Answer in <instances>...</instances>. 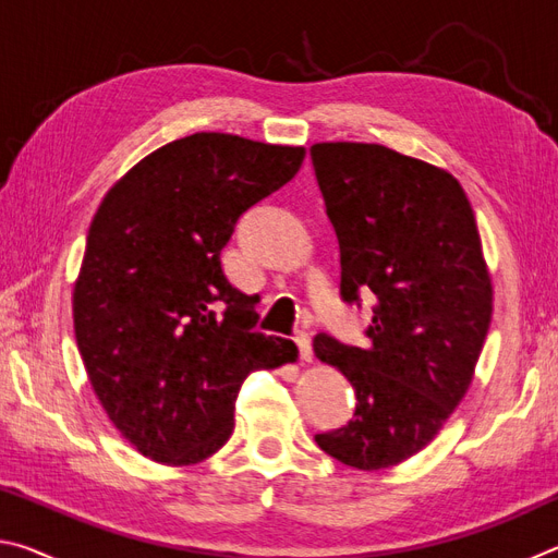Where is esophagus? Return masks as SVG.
Returning a JSON list of instances; mask_svg holds the SVG:
<instances>
[{
  "label": "esophagus",
  "mask_w": 558,
  "mask_h": 558,
  "mask_svg": "<svg viewBox=\"0 0 558 558\" xmlns=\"http://www.w3.org/2000/svg\"><path fill=\"white\" fill-rule=\"evenodd\" d=\"M295 344L300 349L302 362H313V339H310V335L307 332H300L295 337Z\"/></svg>",
  "instance_id": "obj_1"
}]
</instances>
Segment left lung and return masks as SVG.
Segmentation results:
<instances>
[{
    "label": "left lung",
    "instance_id": "left-lung-1",
    "mask_svg": "<svg viewBox=\"0 0 558 558\" xmlns=\"http://www.w3.org/2000/svg\"><path fill=\"white\" fill-rule=\"evenodd\" d=\"M310 157L342 253V300L376 298L372 347L315 337L356 393L354 418L315 440L349 468H391L436 438L483 352L493 282L475 214L446 169L384 145L319 143Z\"/></svg>",
    "mask_w": 558,
    "mask_h": 558
}]
</instances>
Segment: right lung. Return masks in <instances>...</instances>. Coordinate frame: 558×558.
Instances as JSON below:
<instances>
[{
	"label": "right lung",
	"mask_w": 558,
	"mask_h": 558,
	"mask_svg": "<svg viewBox=\"0 0 558 558\" xmlns=\"http://www.w3.org/2000/svg\"><path fill=\"white\" fill-rule=\"evenodd\" d=\"M305 147L196 132L155 149L93 216L73 327L102 409L145 458L192 465L233 433L245 376L298 356L256 332L221 266L235 221L288 184Z\"/></svg>",
	"instance_id": "obj_1"
}]
</instances>
